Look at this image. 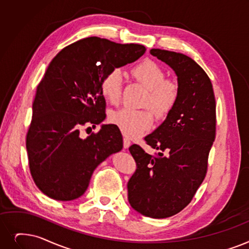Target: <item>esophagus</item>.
<instances>
[{
    "mask_svg": "<svg viewBox=\"0 0 249 249\" xmlns=\"http://www.w3.org/2000/svg\"><path fill=\"white\" fill-rule=\"evenodd\" d=\"M130 144H131L130 140H129V139L126 138V137H124V138H123V146H124V148L127 149L129 146H130Z\"/></svg>",
    "mask_w": 249,
    "mask_h": 249,
    "instance_id": "1",
    "label": "esophagus"
}]
</instances>
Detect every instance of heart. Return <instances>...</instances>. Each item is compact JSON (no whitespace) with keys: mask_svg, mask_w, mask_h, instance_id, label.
<instances>
[{"mask_svg":"<svg viewBox=\"0 0 249 249\" xmlns=\"http://www.w3.org/2000/svg\"><path fill=\"white\" fill-rule=\"evenodd\" d=\"M134 80L146 89L142 107H148L161 119L167 117L175 107L179 98V84L168 79L164 69L153 60H143L130 70ZM123 86L122 72L115 68L104 77L101 90L104 98L112 105L121 100ZM110 122L120 129L127 137H136L146 132L154 123V116L148 110L121 109L110 115Z\"/></svg>","mask_w":249,"mask_h":249,"instance_id":"1","label":"heart"}]
</instances>
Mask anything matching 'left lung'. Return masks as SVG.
I'll return each mask as SVG.
<instances>
[{
  "label": "left lung",
  "instance_id": "left-lung-1",
  "mask_svg": "<svg viewBox=\"0 0 249 249\" xmlns=\"http://www.w3.org/2000/svg\"><path fill=\"white\" fill-rule=\"evenodd\" d=\"M175 71L179 98L166 120L144 140L158 156L129 147L136 171L127 184L131 207L145 217L169 218L191 201L208 170L215 137V100L208 74L183 53L151 49Z\"/></svg>",
  "mask_w": 249,
  "mask_h": 249
}]
</instances>
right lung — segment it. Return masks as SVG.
Here are the masks:
<instances>
[{"instance_id": "1", "label": "right lung", "mask_w": 249, "mask_h": 249, "mask_svg": "<svg viewBox=\"0 0 249 249\" xmlns=\"http://www.w3.org/2000/svg\"><path fill=\"white\" fill-rule=\"evenodd\" d=\"M144 53L142 45L93 36L64 48L50 63L37 86L26 135L30 174L50 198L80 197L95 168L122 149L121 132L113 124L84 139L80 130L105 120L101 84L106 75Z\"/></svg>"}]
</instances>
